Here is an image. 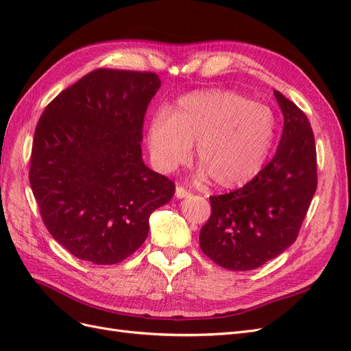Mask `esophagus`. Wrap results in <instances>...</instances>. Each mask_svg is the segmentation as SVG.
<instances>
[{
	"label": "esophagus",
	"instance_id": "34e87169",
	"mask_svg": "<svg viewBox=\"0 0 351 351\" xmlns=\"http://www.w3.org/2000/svg\"><path fill=\"white\" fill-rule=\"evenodd\" d=\"M176 196L180 197V199H183V197H187V196H189V192H187V190H186L183 186H177V189H176Z\"/></svg>",
	"mask_w": 351,
	"mask_h": 351
}]
</instances>
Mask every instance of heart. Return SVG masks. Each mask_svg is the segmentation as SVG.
<instances>
[{
    "instance_id": "obj_1",
    "label": "heart",
    "mask_w": 351,
    "mask_h": 351,
    "mask_svg": "<svg viewBox=\"0 0 351 351\" xmlns=\"http://www.w3.org/2000/svg\"><path fill=\"white\" fill-rule=\"evenodd\" d=\"M277 133V119L267 105L226 89L184 95L168 112H158L147 132L154 161L162 171L186 162L192 145L212 182L239 187L267 164Z\"/></svg>"
}]
</instances>
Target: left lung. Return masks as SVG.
<instances>
[{
	"mask_svg": "<svg viewBox=\"0 0 351 351\" xmlns=\"http://www.w3.org/2000/svg\"><path fill=\"white\" fill-rule=\"evenodd\" d=\"M284 114L278 149L247 184L210 196L200 249L219 267L250 271L277 258L299 236L317 186L315 136L306 114L278 90Z\"/></svg>",
	"mask_w": 351,
	"mask_h": 351,
	"instance_id": "8db88e82",
	"label": "left lung"
}]
</instances>
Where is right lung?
Listing matches in <instances>:
<instances>
[{
    "label": "right lung",
    "mask_w": 351,
    "mask_h": 351,
    "mask_svg": "<svg viewBox=\"0 0 351 351\" xmlns=\"http://www.w3.org/2000/svg\"><path fill=\"white\" fill-rule=\"evenodd\" d=\"M158 74L97 69L52 99L32 143L29 182L47 230L73 256L114 265L139 249L173 180L142 161Z\"/></svg>",
    "instance_id": "obj_1"
}]
</instances>
